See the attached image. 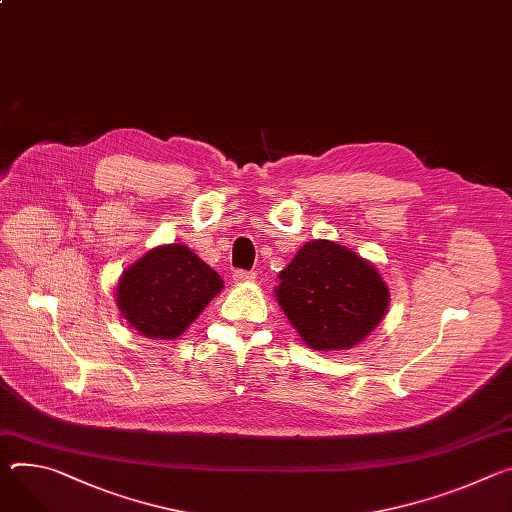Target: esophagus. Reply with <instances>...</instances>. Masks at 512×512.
<instances>
[{
    "mask_svg": "<svg viewBox=\"0 0 512 512\" xmlns=\"http://www.w3.org/2000/svg\"><path fill=\"white\" fill-rule=\"evenodd\" d=\"M232 280H235V284H249V282H255V271L237 269L235 273H232Z\"/></svg>",
    "mask_w": 512,
    "mask_h": 512,
    "instance_id": "34e87169",
    "label": "esophagus"
}]
</instances>
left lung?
Returning a JSON list of instances; mask_svg holds the SVG:
<instances>
[{"instance_id":"1","label":"left lung","mask_w":512,"mask_h":512,"mask_svg":"<svg viewBox=\"0 0 512 512\" xmlns=\"http://www.w3.org/2000/svg\"><path fill=\"white\" fill-rule=\"evenodd\" d=\"M277 277V304L314 351H341L361 343L390 304V290L378 269L333 241L306 243Z\"/></svg>"}]
</instances>
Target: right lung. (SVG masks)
<instances>
[{"label":"right lung","instance_id":"add662e5","mask_svg":"<svg viewBox=\"0 0 512 512\" xmlns=\"http://www.w3.org/2000/svg\"><path fill=\"white\" fill-rule=\"evenodd\" d=\"M224 288L222 277L192 249L161 245L120 277L116 304L138 335L171 341L200 316Z\"/></svg>","mask_w":512,"mask_h":512}]
</instances>
